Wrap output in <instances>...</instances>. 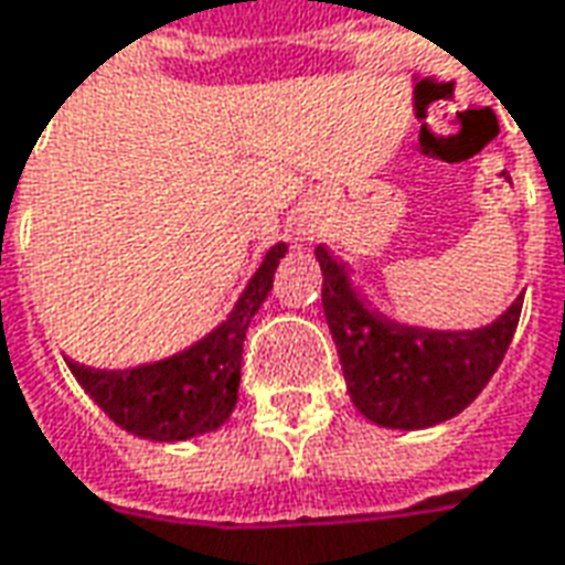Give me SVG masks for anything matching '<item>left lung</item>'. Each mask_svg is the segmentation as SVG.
Instances as JSON below:
<instances>
[{"instance_id": "1", "label": "left lung", "mask_w": 565, "mask_h": 565, "mask_svg": "<svg viewBox=\"0 0 565 565\" xmlns=\"http://www.w3.org/2000/svg\"><path fill=\"white\" fill-rule=\"evenodd\" d=\"M315 254L323 269V315L348 393L369 420L391 429H424L460 415L484 391L518 330L521 296L481 330L403 327L366 306L351 287L344 263L327 247L320 245Z\"/></svg>"}]
</instances>
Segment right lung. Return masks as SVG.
<instances>
[{"label":"right lung","mask_w":565,"mask_h":565,"mask_svg":"<svg viewBox=\"0 0 565 565\" xmlns=\"http://www.w3.org/2000/svg\"><path fill=\"white\" fill-rule=\"evenodd\" d=\"M284 254V242L271 247L245 294L238 296L233 315L193 348L160 363L124 372L90 369L68 360L72 375L99 403L105 415L132 436L150 441H184L217 429L233 415L242 379L245 332L269 296L271 278Z\"/></svg>","instance_id":"obj_1"}]
</instances>
